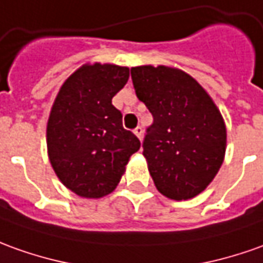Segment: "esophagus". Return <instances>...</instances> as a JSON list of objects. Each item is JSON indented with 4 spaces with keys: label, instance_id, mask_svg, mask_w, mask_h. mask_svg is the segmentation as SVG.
<instances>
[{
    "label": "esophagus",
    "instance_id": "obj_1",
    "mask_svg": "<svg viewBox=\"0 0 263 263\" xmlns=\"http://www.w3.org/2000/svg\"><path fill=\"white\" fill-rule=\"evenodd\" d=\"M133 132H135V135L137 136V137H139L140 140H142V139H143V127H142V126H137V127H136Z\"/></svg>",
    "mask_w": 263,
    "mask_h": 263
}]
</instances>
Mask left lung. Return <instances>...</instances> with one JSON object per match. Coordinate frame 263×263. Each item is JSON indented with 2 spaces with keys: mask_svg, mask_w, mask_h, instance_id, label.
I'll return each mask as SVG.
<instances>
[{
  "mask_svg": "<svg viewBox=\"0 0 263 263\" xmlns=\"http://www.w3.org/2000/svg\"><path fill=\"white\" fill-rule=\"evenodd\" d=\"M136 96L153 116L143 140V156L157 190L187 200L213 180L226 150V127L211 96L179 68H132Z\"/></svg>",
  "mask_w": 263,
  "mask_h": 263,
  "instance_id": "obj_1",
  "label": "left lung"
}]
</instances>
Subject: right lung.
<instances>
[{
  "label": "right lung",
  "instance_id": "1",
  "mask_svg": "<svg viewBox=\"0 0 263 263\" xmlns=\"http://www.w3.org/2000/svg\"><path fill=\"white\" fill-rule=\"evenodd\" d=\"M130 70L114 64H84L61 86L47 123V149L61 183L76 195L99 199L120 182L140 140L123 127L111 99Z\"/></svg>",
  "mask_w": 263,
  "mask_h": 263
}]
</instances>
